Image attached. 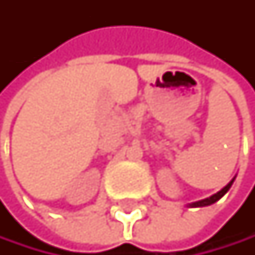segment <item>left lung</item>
I'll list each match as a JSON object with an SVG mask.
<instances>
[{
    "mask_svg": "<svg viewBox=\"0 0 255 255\" xmlns=\"http://www.w3.org/2000/svg\"><path fill=\"white\" fill-rule=\"evenodd\" d=\"M234 179H236V177H233V180H231L228 185H225V187H223L220 191H217L216 194H213V196H210V197H207V199H202V200H197V202L188 203V207H190V208H200V207H208V205H213V203H216L219 199H222L225 194L228 193V190L231 188V185H233Z\"/></svg>",
    "mask_w": 255,
    "mask_h": 255,
    "instance_id": "1",
    "label": "left lung"
}]
</instances>
